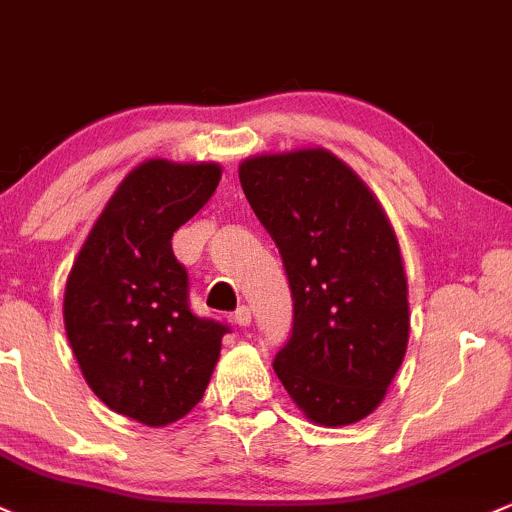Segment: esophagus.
Instances as JSON below:
<instances>
[{
	"mask_svg": "<svg viewBox=\"0 0 512 512\" xmlns=\"http://www.w3.org/2000/svg\"><path fill=\"white\" fill-rule=\"evenodd\" d=\"M233 320L240 325V328H245V325H250V320H252L250 308H247V306H238V308H235Z\"/></svg>",
	"mask_w": 512,
	"mask_h": 512,
	"instance_id": "esophagus-1",
	"label": "esophagus"
}]
</instances>
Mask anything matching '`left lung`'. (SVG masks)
<instances>
[{
	"label": "left lung",
	"mask_w": 512,
	"mask_h": 512,
	"mask_svg": "<svg viewBox=\"0 0 512 512\" xmlns=\"http://www.w3.org/2000/svg\"><path fill=\"white\" fill-rule=\"evenodd\" d=\"M240 184L279 247L294 301L274 372L313 423H357L381 403L408 345V284L389 218L323 148L250 157Z\"/></svg>",
	"instance_id": "1"
}]
</instances>
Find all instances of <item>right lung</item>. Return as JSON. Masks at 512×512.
<instances>
[{
  "mask_svg": "<svg viewBox=\"0 0 512 512\" xmlns=\"http://www.w3.org/2000/svg\"><path fill=\"white\" fill-rule=\"evenodd\" d=\"M216 162L136 167L94 223L65 286V330L80 369L111 411L150 428L204 398L230 325L189 303L174 230L216 192Z\"/></svg>",
  "mask_w": 512,
  "mask_h": 512,
  "instance_id": "1",
  "label": "right lung"
}]
</instances>
